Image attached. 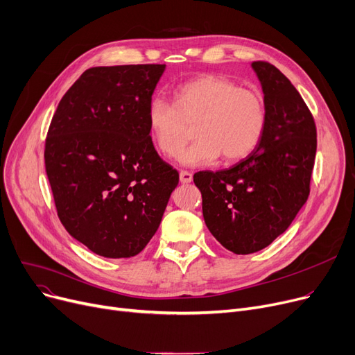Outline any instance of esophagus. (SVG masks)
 Returning <instances> with one entry per match:
<instances>
[{"label":"esophagus","instance_id":"34e87169","mask_svg":"<svg viewBox=\"0 0 355 355\" xmlns=\"http://www.w3.org/2000/svg\"><path fill=\"white\" fill-rule=\"evenodd\" d=\"M179 178H180V182L182 183H191L192 182V173L187 172V171H182L179 173Z\"/></svg>","mask_w":355,"mask_h":355}]
</instances>
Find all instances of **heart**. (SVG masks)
<instances>
[{
    "instance_id": "1",
    "label": "heart",
    "mask_w": 355,
    "mask_h": 355,
    "mask_svg": "<svg viewBox=\"0 0 355 355\" xmlns=\"http://www.w3.org/2000/svg\"><path fill=\"white\" fill-rule=\"evenodd\" d=\"M146 121L163 157H176L193 130L196 141L182 153L180 163L204 166L219 156L224 163H234L261 143L267 107L259 92L244 89L237 82L221 75H200L175 89L173 105L151 99Z\"/></svg>"
}]
</instances>
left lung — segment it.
Here are the masks:
<instances>
[{
	"instance_id": "obj_1",
	"label": "left lung",
	"mask_w": 355,
	"mask_h": 355,
	"mask_svg": "<svg viewBox=\"0 0 355 355\" xmlns=\"http://www.w3.org/2000/svg\"><path fill=\"white\" fill-rule=\"evenodd\" d=\"M267 107L259 147L240 163L198 172L202 214L214 237L235 254H251L289 228L309 196L316 125L300 94L276 66L252 62Z\"/></svg>"
}]
</instances>
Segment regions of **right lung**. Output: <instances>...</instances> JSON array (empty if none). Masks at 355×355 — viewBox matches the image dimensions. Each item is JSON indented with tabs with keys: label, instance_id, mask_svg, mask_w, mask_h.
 <instances>
[{
	"label": "right lung",
	"instance_id": "1",
	"mask_svg": "<svg viewBox=\"0 0 355 355\" xmlns=\"http://www.w3.org/2000/svg\"><path fill=\"white\" fill-rule=\"evenodd\" d=\"M164 67H91L63 95L50 123L44 164L58 216L98 256H137L179 183L146 121Z\"/></svg>",
	"mask_w": 355,
	"mask_h": 355
}]
</instances>
